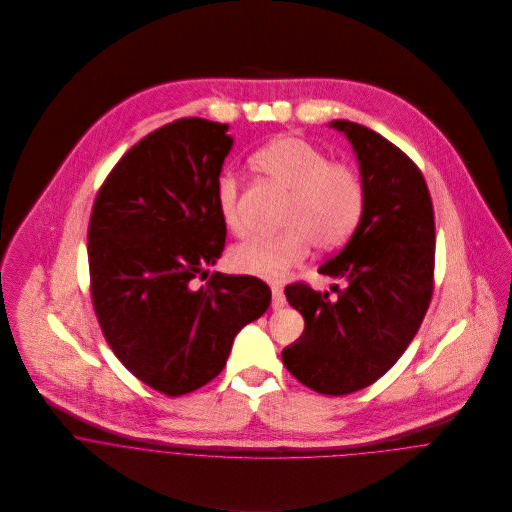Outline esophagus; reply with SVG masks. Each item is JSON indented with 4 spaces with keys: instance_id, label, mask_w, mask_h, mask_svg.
Listing matches in <instances>:
<instances>
[{
    "instance_id": "obj_1",
    "label": "esophagus",
    "mask_w": 512,
    "mask_h": 512,
    "mask_svg": "<svg viewBox=\"0 0 512 512\" xmlns=\"http://www.w3.org/2000/svg\"><path fill=\"white\" fill-rule=\"evenodd\" d=\"M286 305V295L280 286H272V307L280 311Z\"/></svg>"
}]
</instances>
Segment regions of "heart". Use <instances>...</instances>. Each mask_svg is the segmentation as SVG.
I'll return each instance as SVG.
<instances>
[{
    "mask_svg": "<svg viewBox=\"0 0 512 512\" xmlns=\"http://www.w3.org/2000/svg\"><path fill=\"white\" fill-rule=\"evenodd\" d=\"M250 163L268 179L290 191L282 222L274 236H252L230 250L238 274L268 282L284 280L303 264L313 244L321 250L343 246L365 213V183L349 163H331L329 155L297 136H280L260 147ZM217 209L222 224L238 234L244 220L238 211V183L232 175L217 181Z\"/></svg>",
    "mask_w": 512,
    "mask_h": 512,
    "instance_id": "1",
    "label": "heart"
}]
</instances>
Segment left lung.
I'll use <instances>...</instances> for the list:
<instances>
[{"label":"left lung","mask_w":512,"mask_h":512,"mask_svg":"<svg viewBox=\"0 0 512 512\" xmlns=\"http://www.w3.org/2000/svg\"><path fill=\"white\" fill-rule=\"evenodd\" d=\"M353 146L365 183V213L345 248L319 274L345 282L331 292L286 288L305 319L282 351L284 365L315 392L343 396L370 386L418 333L434 290L436 224L428 185L414 161L378 132L333 120Z\"/></svg>","instance_id":"left-lung-1"}]
</instances>
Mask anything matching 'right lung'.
<instances>
[{
    "label": "right lung",
    "mask_w": 512,
    "mask_h": 512,
    "mask_svg": "<svg viewBox=\"0 0 512 512\" xmlns=\"http://www.w3.org/2000/svg\"><path fill=\"white\" fill-rule=\"evenodd\" d=\"M232 146L228 124L177 120L132 147L94 201L88 266L100 327L120 363L167 396L219 376L238 331L272 301L254 276H209L226 238L217 181Z\"/></svg>",
    "instance_id": "obj_1"
}]
</instances>
